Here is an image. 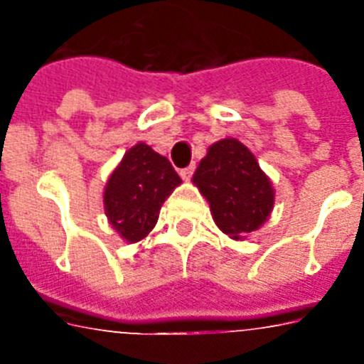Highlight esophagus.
Returning a JSON list of instances; mask_svg holds the SVG:
<instances>
[{
  "label": "esophagus",
  "mask_w": 364,
  "mask_h": 364,
  "mask_svg": "<svg viewBox=\"0 0 364 364\" xmlns=\"http://www.w3.org/2000/svg\"><path fill=\"white\" fill-rule=\"evenodd\" d=\"M193 173H195V164H191V166L184 167V169H180V176L184 180H191Z\"/></svg>",
  "instance_id": "1"
}]
</instances>
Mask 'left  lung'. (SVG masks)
<instances>
[{
    "instance_id": "left-lung-1",
    "label": "left lung",
    "mask_w": 364,
    "mask_h": 364,
    "mask_svg": "<svg viewBox=\"0 0 364 364\" xmlns=\"http://www.w3.org/2000/svg\"><path fill=\"white\" fill-rule=\"evenodd\" d=\"M193 182L210 202L215 224L233 239L259 230L272 213V182L252 151L235 138L208 149Z\"/></svg>"
}]
</instances>
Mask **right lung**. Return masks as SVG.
Here are the masks:
<instances>
[{
    "label": "right lung",
    "mask_w": 364,
    "mask_h": 364,
    "mask_svg": "<svg viewBox=\"0 0 364 364\" xmlns=\"http://www.w3.org/2000/svg\"><path fill=\"white\" fill-rule=\"evenodd\" d=\"M180 182L166 156L146 144H136L109 176L105 215L127 242H136L153 230L160 208Z\"/></svg>",
    "instance_id": "right-lung-1"
}]
</instances>
